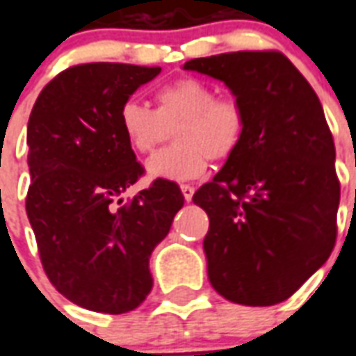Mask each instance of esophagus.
I'll return each mask as SVG.
<instances>
[{"label":"esophagus","instance_id":"obj_1","mask_svg":"<svg viewBox=\"0 0 356 356\" xmlns=\"http://www.w3.org/2000/svg\"><path fill=\"white\" fill-rule=\"evenodd\" d=\"M180 190H182V193H184V199H186V201H191L195 188H193V186H190V184H182V186H180Z\"/></svg>","mask_w":356,"mask_h":356}]
</instances>
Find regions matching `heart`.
I'll list each match as a JSON object with an SVG mask.
<instances>
[{
	"instance_id": "heart-1",
	"label": "heart",
	"mask_w": 356,
	"mask_h": 356,
	"mask_svg": "<svg viewBox=\"0 0 356 356\" xmlns=\"http://www.w3.org/2000/svg\"><path fill=\"white\" fill-rule=\"evenodd\" d=\"M155 109L136 99L118 107V126L128 145L145 155L172 130L176 145L147 161L155 178L188 182L203 176L211 161L230 159L243 142L247 113L234 95H216L214 86L193 76L176 78L153 92Z\"/></svg>"
}]
</instances>
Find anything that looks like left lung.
I'll use <instances>...</instances> for the list:
<instances>
[{"label":"left lung","instance_id":"left-lung-1","mask_svg":"<svg viewBox=\"0 0 356 356\" xmlns=\"http://www.w3.org/2000/svg\"><path fill=\"white\" fill-rule=\"evenodd\" d=\"M184 69L222 80L243 103V142L193 203L213 287L232 303L286 301L334 251L339 178L318 95L284 53H220Z\"/></svg>","mask_w":356,"mask_h":356}]
</instances>
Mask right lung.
Segmentation results:
<instances>
[{
	"label": "right lung",
	"mask_w": 356,
	"mask_h": 356,
	"mask_svg": "<svg viewBox=\"0 0 356 356\" xmlns=\"http://www.w3.org/2000/svg\"><path fill=\"white\" fill-rule=\"evenodd\" d=\"M161 67L82 63L61 70L29 118L26 214L53 287L88 311L122 314L145 301L149 257L184 205L180 186L145 174L118 126V107Z\"/></svg>",
	"instance_id": "1"
}]
</instances>
